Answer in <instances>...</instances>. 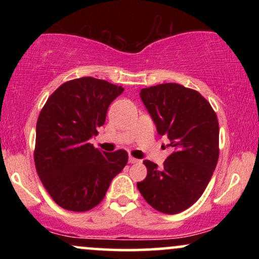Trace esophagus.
<instances>
[{"label": "esophagus", "instance_id": "esophagus-1", "mask_svg": "<svg viewBox=\"0 0 259 259\" xmlns=\"http://www.w3.org/2000/svg\"><path fill=\"white\" fill-rule=\"evenodd\" d=\"M139 162H140V159L134 158V157H132V156L129 157V163H132V164H134V163H139Z\"/></svg>", "mask_w": 259, "mask_h": 259}]
</instances>
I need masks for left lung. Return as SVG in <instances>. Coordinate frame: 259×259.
I'll use <instances>...</instances> for the list:
<instances>
[{
	"mask_svg": "<svg viewBox=\"0 0 259 259\" xmlns=\"http://www.w3.org/2000/svg\"><path fill=\"white\" fill-rule=\"evenodd\" d=\"M142 102L159 135H167L174 151L159 168L144 160L145 180L138 189L150 206L165 214L191 207L212 178L219 156V125L209 102L179 84L142 89Z\"/></svg>",
	"mask_w": 259,
	"mask_h": 259,
	"instance_id": "left-lung-1",
	"label": "left lung"
}]
</instances>
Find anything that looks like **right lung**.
Segmentation results:
<instances>
[{"label": "right lung", "mask_w": 259, "mask_h": 259, "mask_svg": "<svg viewBox=\"0 0 259 259\" xmlns=\"http://www.w3.org/2000/svg\"><path fill=\"white\" fill-rule=\"evenodd\" d=\"M123 91L90 76L70 80L53 92L38 115L35 167L45 189L64 209L86 212L96 207L127 163L124 150L103 152L89 142Z\"/></svg>", "instance_id": "1"}]
</instances>
